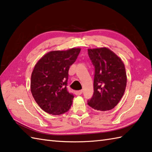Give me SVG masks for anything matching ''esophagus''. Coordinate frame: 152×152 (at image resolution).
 Here are the masks:
<instances>
[{
    "mask_svg": "<svg viewBox=\"0 0 152 152\" xmlns=\"http://www.w3.org/2000/svg\"><path fill=\"white\" fill-rule=\"evenodd\" d=\"M83 93V90H80V91H77L75 92V94L76 95H81Z\"/></svg>",
    "mask_w": 152,
    "mask_h": 152,
    "instance_id": "obj_1",
    "label": "esophagus"
}]
</instances>
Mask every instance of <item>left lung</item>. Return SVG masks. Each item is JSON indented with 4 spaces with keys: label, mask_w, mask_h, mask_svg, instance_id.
Listing matches in <instances>:
<instances>
[{
    "label": "left lung",
    "mask_w": 152,
    "mask_h": 152,
    "mask_svg": "<svg viewBox=\"0 0 152 152\" xmlns=\"http://www.w3.org/2000/svg\"><path fill=\"white\" fill-rule=\"evenodd\" d=\"M94 67V93L87 104L94 110L113 109L121 101L126 87L127 77L124 63L107 48L88 49Z\"/></svg>",
    "instance_id": "1"
}]
</instances>
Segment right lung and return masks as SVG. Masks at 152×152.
<instances>
[{
  "instance_id": "right-lung-1",
  "label": "right lung",
  "mask_w": 152,
  "mask_h": 152,
  "mask_svg": "<svg viewBox=\"0 0 152 152\" xmlns=\"http://www.w3.org/2000/svg\"><path fill=\"white\" fill-rule=\"evenodd\" d=\"M80 51V48L51 51L36 64L31 75V92L45 113L59 115L70 109L74 96L67 88L68 72Z\"/></svg>"
}]
</instances>
